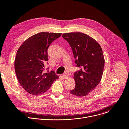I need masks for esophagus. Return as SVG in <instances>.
Instances as JSON below:
<instances>
[{
  "instance_id": "obj_1",
  "label": "esophagus",
  "mask_w": 129,
  "mask_h": 129,
  "mask_svg": "<svg viewBox=\"0 0 129 129\" xmlns=\"http://www.w3.org/2000/svg\"><path fill=\"white\" fill-rule=\"evenodd\" d=\"M63 77L65 78V79H66V78H67L69 77V75H68V74H67L66 73H65V74H63Z\"/></svg>"
}]
</instances>
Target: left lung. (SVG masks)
Instances as JSON below:
<instances>
[{"label":"left lung","instance_id":"8db88e82","mask_svg":"<svg viewBox=\"0 0 129 129\" xmlns=\"http://www.w3.org/2000/svg\"><path fill=\"white\" fill-rule=\"evenodd\" d=\"M62 37L72 47L76 66L80 67L74 73L76 85L70 92L74 96H85L95 88L102 78L105 66L102 49L95 40L83 33H65Z\"/></svg>","mask_w":129,"mask_h":129}]
</instances>
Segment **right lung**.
<instances>
[{
	"label": "right lung",
	"mask_w": 129,
	"mask_h": 129,
	"mask_svg": "<svg viewBox=\"0 0 129 129\" xmlns=\"http://www.w3.org/2000/svg\"><path fill=\"white\" fill-rule=\"evenodd\" d=\"M61 33L40 32L26 39L18 49L15 60L17 78L23 88L33 95L49 89L59 77L54 72L44 73L47 49Z\"/></svg>",
	"instance_id": "add662e5"
}]
</instances>
